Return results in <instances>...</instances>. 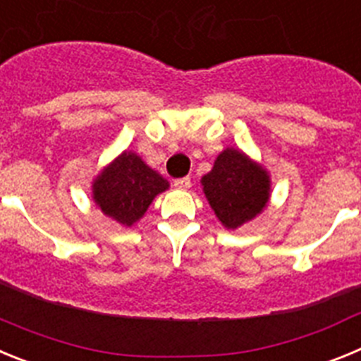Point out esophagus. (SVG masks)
Segmentation results:
<instances>
[{"instance_id":"34e87169","label":"esophagus","mask_w":361,"mask_h":361,"mask_svg":"<svg viewBox=\"0 0 361 361\" xmlns=\"http://www.w3.org/2000/svg\"><path fill=\"white\" fill-rule=\"evenodd\" d=\"M173 186L177 190H190L191 188V178L190 177H183V178H175Z\"/></svg>"}]
</instances>
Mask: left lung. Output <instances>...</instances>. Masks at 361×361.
I'll list each match as a JSON object with an SVG mask.
<instances>
[{"label": "left lung", "mask_w": 361, "mask_h": 361, "mask_svg": "<svg viewBox=\"0 0 361 361\" xmlns=\"http://www.w3.org/2000/svg\"><path fill=\"white\" fill-rule=\"evenodd\" d=\"M200 184L220 224L233 231L260 215L271 199L269 171L238 148L222 149Z\"/></svg>", "instance_id": "left-lung-1"}]
</instances>
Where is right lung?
<instances>
[{"label": "right lung", "mask_w": 361, "mask_h": 361, "mask_svg": "<svg viewBox=\"0 0 361 361\" xmlns=\"http://www.w3.org/2000/svg\"><path fill=\"white\" fill-rule=\"evenodd\" d=\"M170 188V183L152 170L135 152L124 149L92 180L95 206L124 228L145 216L153 199Z\"/></svg>", "instance_id": "obj_1"}]
</instances>
